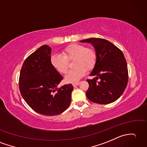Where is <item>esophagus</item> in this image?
I'll list each match as a JSON object with an SVG mask.
<instances>
[{"instance_id": "1", "label": "esophagus", "mask_w": 147, "mask_h": 147, "mask_svg": "<svg viewBox=\"0 0 147 147\" xmlns=\"http://www.w3.org/2000/svg\"><path fill=\"white\" fill-rule=\"evenodd\" d=\"M80 82H77V83H73V86L74 87H75V86H78V85H79L80 84Z\"/></svg>"}]
</instances>
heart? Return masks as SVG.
<instances>
[{
	"label": "heart",
	"mask_w": 147,
	"mask_h": 147,
	"mask_svg": "<svg viewBox=\"0 0 147 147\" xmlns=\"http://www.w3.org/2000/svg\"><path fill=\"white\" fill-rule=\"evenodd\" d=\"M74 59L75 68L67 72L65 80L67 83L79 81L86 73L91 70L96 62V54L91 48L79 44H73L63 50L62 54H54L51 57V65L58 72L65 74L68 68V61Z\"/></svg>",
	"instance_id": "1"
}]
</instances>
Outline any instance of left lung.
Wrapping results in <instances>:
<instances>
[{"label":"left lung","mask_w":147,"mask_h":147,"mask_svg":"<svg viewBox=\"0 0 147 147\" xmlns=\"http://www.w3.org/2000/svg\"><path fill=\"white\" fill-rule=\"evenodd\" d=\"M81 42L91 43L96 54V62L87 80L89 88L86 96L94 103L106 105L120 98L127 86L128 73L127 61L122 51L108 40L90 38ZM100 79V81L96 80Z\"/></svg>","instance_id":"8db88e82"}]
</instances>
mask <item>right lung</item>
Here are the masks:
<instances>
[{"label": "right lung", "mask_w": 147, "mask_h": 147, "mask_svg": "<svg viewBox=\"0 0 147 147\" xmlns=\"http://www.w3.org/2000/svg\"><path fill=\"white\" fill-rule=\"evenodd\" d=\"M51 48L40 46L26 58L20 70L19 90L33 110L46 116L62 113L69 107L73 86L57 88L63 77L51 65Z\"/></svg>", "instance_id": "add662e5"}]
</instances>
